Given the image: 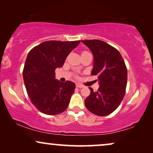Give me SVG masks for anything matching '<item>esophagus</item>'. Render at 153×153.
Masks as SVG:
<instances>
[{
    "instance_id": "esophagus-1",
    "label": "esophagus",
    "mask_w": 153,
    "mask_h": 153,
    "mask_svg": "<svg viewBox=\"0 0 153 153\" xmlns=\"http://www.w3.org/2000/svg\"><path fill=\"white\" fill-rule=\"evenodd\" d=\"M76 87H79V88H82V87H84V85H81V84H79V83H77Z\"/></svg>"
}]
</instances>
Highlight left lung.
<instances>
[{"label": "left lung", "mask_w": 153, "mask_h": 153, "mask_svg": "<svg viewBox=\"0 0 153 153\" xmlns=\"http://www.w3.org/2000/svg\"><path fill=\"white\" fill-rule=\"evenodd\" d=\"M92 53L94 57L91 75H97L99 88L85 100L91 113L105 116L113 113L120 104L125 94L127 70L119 51L99 40H81Z\"/></svg>", "instance_id": "obj_1"}]
</instances>
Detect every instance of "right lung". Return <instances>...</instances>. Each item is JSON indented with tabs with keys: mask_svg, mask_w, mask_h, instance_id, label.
I'll use <instances>...</instances> for the list:
<instances>
[{
	"mask_svg": "<svg viewBox=\"0 0 153 153\" xmlns=\"http://www.w3.org/2000/svg\"><path fill=\"white\" fill-rule=\"evenodd\" d=\"M80 42L50 40L28 52L23 71L24 82L32 103L41 113L57 115L68 108L75 84L56 80L55 70L63 66L67 56Z\"/></svg>",
	"mask_w": 153,
	"mask_h": 153,
	"instance_id": "add662e5",
	"label": "right lung"
}]
</instances>
